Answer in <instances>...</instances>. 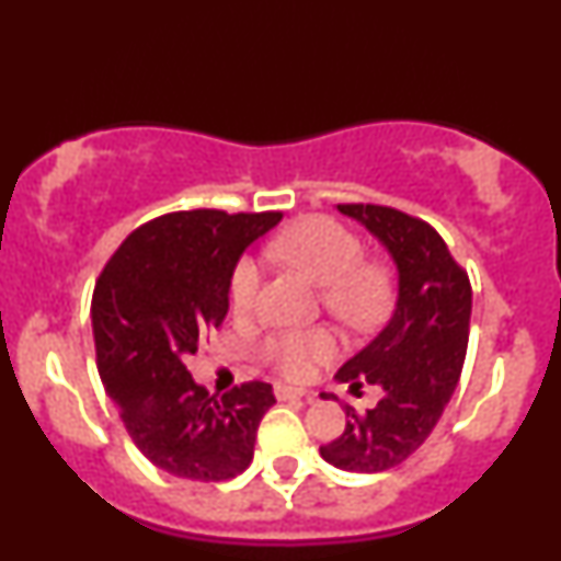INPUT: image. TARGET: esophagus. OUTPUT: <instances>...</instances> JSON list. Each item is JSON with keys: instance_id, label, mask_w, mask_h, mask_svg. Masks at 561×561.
<instances>
[{"instance_id": "esophagus-1", "label": "esophagus", "mask_w": 561, "mask_h": 561, "mask_svg": "<svg viewBox=\"0 0 561 561\" xmlns=\"http://www.w3.org/2000/svg\"><path fill=\"white\" fill-rule=\"evenodd\" d=\"M277 400H307L313 402V392L301 390V387H287V385H277Z\"/></svg>"}]
</instances>
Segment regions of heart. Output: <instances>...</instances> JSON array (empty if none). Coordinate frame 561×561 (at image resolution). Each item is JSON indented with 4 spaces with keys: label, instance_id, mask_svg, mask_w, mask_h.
Segmentation results:
<instances>
[{
    "label": "heart",
    "instance_id": "obj_1",
    "mask_svg": "<svg viewBox=\"0 0 561 561\" xmlns=\"http://www.w3.org/2000/svg\"><path fill=\"white\" fill-rule=\"evenodd\" d=\"M270 260L297 270L321 287L323 307L353 331H373L392 309V277L382 264L363 262L360 240L331 218H304L270 242ZM262 282L260 264L242 257L230 279V301L250 313ZM267 358L289 378H307L313 363L331 360L335 339L323 329L279 333L264 345Z\"/></svg>",
    "mask_w": 561,
    "mask_h": 561
}]
</instances>
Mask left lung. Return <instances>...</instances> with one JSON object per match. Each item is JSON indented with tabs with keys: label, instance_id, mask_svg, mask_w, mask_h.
Masks as SVG:
<instances>
[{
	"label": "left lung",
	"instance_id": "left-lung-1",
	"mask_svg": "<svg viewBox=\"0 0 561 561\" xmlns=\"http://www.w3.org/2000/svg\"><path fill=\"white\" fill-rule=\"evenodd\" d=\"M339 210L390 254L397 299L380 333L335 373L351 390L363 382L380 387V402L363 414L343 404L345 432L321 446V458L341 471L380 473L420 449L451 400L466 358L471 284L426 222L370 203Z\"/></svg>",
	"mask_w": 561,
	"mask_h": 561
}]
</instances>
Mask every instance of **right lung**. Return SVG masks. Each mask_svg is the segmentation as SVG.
<instances>
[{
    "label": "right lung",
    "instance_id": "right-lung-1",
    "mask_svg": "<svg viewBox=\"0 0 561 561\" xmlns=\"http://www.w3.org/2000/svg\"><path fill=\"white\" fill-rule=\"evenodd\" d=\"M282 213L181 210L122 242L93 294V335L105 392L151 463L188 481L245 471L272 385L245 382L216 400L186 368L230 307V279Z\"/></svg>",
    "mask_w": 561,
    "mask_h": 561
}]
</instances>
